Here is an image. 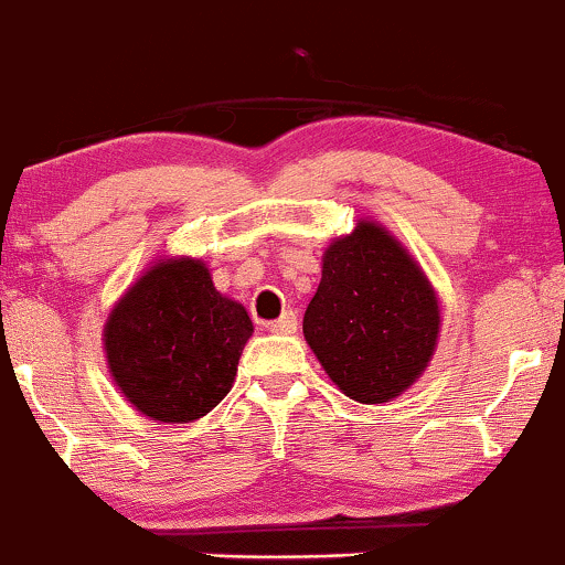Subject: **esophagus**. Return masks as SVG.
I'll list each match as a JSON object with an SVG mask.
<instances>
[{"instance_id":"obj_1","label":"esophagus","mask_w":565,"mask_h":565,"mask_svg":"<svg viewBox=\"0 0 565 565\" xmlns=\"http://www.w3.org/2000/svg\"><path fill=\"white\" fill-rule=\"evenodd\" d=\"M268 329L274 334H295L297 332V316L287 310V313L281 316V319H276L274 323H268Z\"/></svg>"}]
</instances>
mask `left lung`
Instances as JSON below:
<instances>
[{
	"label": "left lung",
	"mask_w": 565,
	"mask_h": 565,
	"mask_svg": "<svg viewBox=\"0 0 565 565\" xmlns=\"http://www.w3.org/2000/svg\"><path fill=\"white\" fill-rule=\"evenodd\" d=\"M302 334L323 372L359 404H387L425 374L440 337L423 265L377 220L332 238Z\"/></svg>",
	"instance_id": "1"
}]
</instances>
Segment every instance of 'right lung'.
<instances>
[{
    "instance_id": "obj_1",
    "label": "right lung",
    "mask_w": 565,
    "mask_h": 565,
    "mask_svg": "<svg viewBox=\"0 0 565 565\" xmlns=\"http://www.w3.org/2000/svg\"><path fill=\"white\" fill-rule=\"evenodd\" d=\"M255 327L215 289L199 257H161L114 302L103 353L114 385L142 417L185 425L228 395Z\"/></svg>"
}]
</instances>
